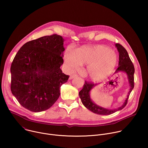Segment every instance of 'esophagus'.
I'll return each instance as SVG.
<instances>
[{
  "label": "esophagus",
  "instance_id": "1",
  "mask_svg": "<svg viewBox=\"0 0 148 148\" xmlns=\"http://www.w3.org/2000/svg\"><path fill=\"white\" fill-rule=\"evenodd\" d=\"M75 77H77V75H75V74L71 75L70 76V77H69V79H73L74 78H75Z\"/></svg>",
  "mask_w": 148,
  "mask_h": 148
}]
</instances>
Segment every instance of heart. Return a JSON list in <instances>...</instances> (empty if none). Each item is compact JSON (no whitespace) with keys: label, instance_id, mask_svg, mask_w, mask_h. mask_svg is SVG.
<instances>
[{"label":"heart","instance_id":"b5f03b06","mask_svg":"<svg viewBox=\"0 0 148 148\" xmlns=\"http://www.w3.org/2000/svg\"><path fill=\"white\" fill-rule=\"evenodd\" d=\"M65 61L70 70L76 69L78 62L88 64L85 70L86 75L93 81H100L112 72L116 65V56L110 49L104 46L92 48L82 47L76 49L72 54L69 53Z\"/></svg>","mask_w":148,"mask_h":148}]
</instances>
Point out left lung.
Listing matches in <instances>:
<instances>
[{
	"label": "left lung",
	"mask_w": 148,
	"mask_h": 148,
	"mask_svg": "<svg viewBox=\"0 0 148 148\" xmlns=\"http://www.w3.org/2000/svg\"><path fill=\"white\" fill-rule=\"evenodd\" d=\"M115 47H116L119 53V64L118 67L115 72V74L118 73H125L127 76V79L128 81L130 89L128 92V95L121 106L113 109L105 108L99 105L96 104L91 99L90 96L91 91L97 86V84H91L90 82H85V84L83 86L82 89L79 92V96L81 100L82 103L84 106L86 107L90 111L102 115H108L112 114L116 111L122 110L127 103V101L128 99L130 93L132 91L134 87V73L135 69L132 62L129 57L127 51L125 49L119 44H115Z\"/></svg>",
	"instance_id": "1"
}]
</instances>
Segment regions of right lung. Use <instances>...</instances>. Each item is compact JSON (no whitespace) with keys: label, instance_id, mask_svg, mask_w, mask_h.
<instances>
[{"label":"right lung","instance_id":"add662e5","mask_svg":"<svg viewBox=\"0 0 148 148\" xmlns=\"http://www.w3.org/2000/svg\"><path fill=\"white\" fill-rule=\"evenodd\" d=\"M64 39L53 34L27 42L10 67L11 91L20 105L34 112L50 108L60 95L69 75L60 69Z\"/></svg>","mask_w":148,"mask_h":148}]
</instances>
